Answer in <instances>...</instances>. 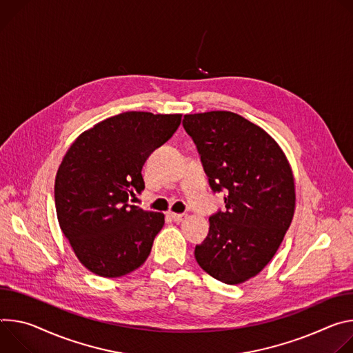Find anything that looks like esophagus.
Listing matches in <instances>:
<instances>
[{
    "instance_id": "esophagus-1",
    "label": "esophagus",
    "mask_w": 353,
    "mask_h": 353,
    "mask_svg": "<svg viewBox=\"0 0 353 353\" xmlns=\"http://www.w3.org/2000/svg\"><path fill=\"white\" fill-rule=\"evenodd\" d=\"M168 216H170L175 223H181V221L186 217V214H182V213H174V212H170V213H168Z\"/></svg>"
}]
</instances>
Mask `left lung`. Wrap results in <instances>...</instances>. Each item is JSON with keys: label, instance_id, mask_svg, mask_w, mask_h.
<instances>
[{"label": "left lung", "instance_id": "left-lung-1", "mask_svg": "<svg viewBox=\"0 0 353 353\" xmlns=\"http://www.w3.org/2000/svg\"><path fill=\"white\" fill-rule=\"evenodd\" d=\"M213 192L225 190V212L210 216L194 248L214 279L239 285L268 265L283 241L296 205L294 178L279 144L245 117L212 110L183 116Z\"/></svg>", "mask_w": 353, "mask_h": 353}]
</instances>
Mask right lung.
I'll use <instances>...</instances> for the list:
<instances>
[{"label": "right lung", "instance_id": "right-lung-1", "mask_svg": "<svg viewBox=\"0 0 353 353\" xmlns=\"http://www.w3.org/2000/svg\"><path fill=\"white\" fill-rule=\"evenodd\" d=\"M182 114L123 112L81 133L65 152L54 182L60 228L92 273L119 278L150 255L164 214L130 205L144 189L148 155L176 132Z\"/></svg>", "mask_w": 353, "mask_h": 353}]
</instances>
